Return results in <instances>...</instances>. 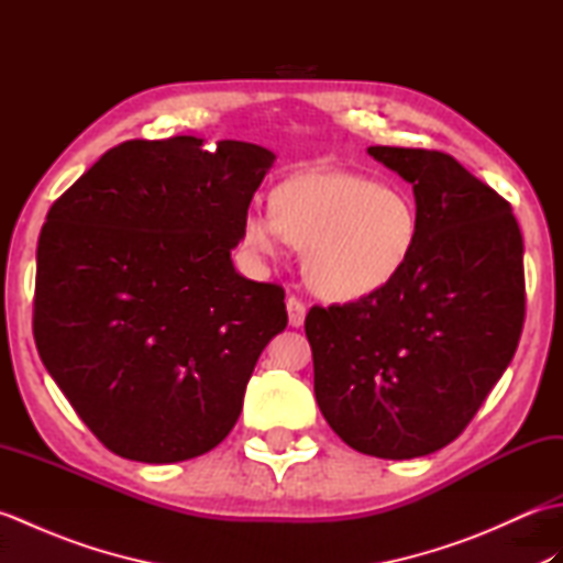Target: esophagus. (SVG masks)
I'll return each mask as SVG.
<instances>
[{
	"label": "esophagus",
	"mask_w": 563,
	"mask_h": 563,
	"mask_svg": "<svg viewBox=\"0 0 563 563\" xmlns=\"http://www.w3.org/2000/svg\"><path fill=\"white\" fill-rule=\"evenodd\" d=\"M305 314H307V305L300 300V297L290 295V297H288V319H290V327H302V324H305Z\"/></svg>",
	"instance_id": "obj_1"
}]
</instances>
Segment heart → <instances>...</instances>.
<instances>
[{
  "label": "heart",
  "instance_id": "b5f03b06",
  "mask_svg": "<svg viewBox=\"0 0 563 563\" xmlns=\"http://www.w3.org/2000/svg\"><path fill=\"white\" fill-rule=\"evenodd\" d=\"M418 230L413 200L361 174H300L271 194V214L249 212L242 239L256 254H275L280 236L305 249V273L331 300H357L399 278Z\"/></svg>",
  "mask_w": 563,
  "mask_h": 563
}]
</instances>
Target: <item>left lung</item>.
Returning a JSON list of instances; mask_svg holds the SVG:
<instances>
[{
    "instance_id": "8db88e82",
    "label": "left lung",
    "mask_w": 563,
    "mask_h": 563,
    "mask_svg": "<svg viewBox=\"0 0 563 563\" xmlns=\"http://www.w3.org/2000/svg\"><path fill=\"white\" fill-rule=\"evenodd\" d=\"M413 186L418 244L387 288L307 312L314 394L345 445L411 460L450 445L516 355L522 234L510 202L438 150L369 147Z\"/></svg>"
}]
</instances>
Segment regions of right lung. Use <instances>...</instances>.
<instances>
[{"label":"right lung","mask_w":563,"mask_h":563,"mask_svg":"<svg viewBox=\"0 0 563 563\" xmlns=\"http://www.w3.org/2000/svg\"><path fill=\"white\" fill-rule=\"evenodd\" d=\"M251 142L128 140L59 196L41 230L33 339L103 448L169 464L234 428L285 290L230 251L273 164Z\"/></svg>","instance_id":"add662e5"}]
</instances>
